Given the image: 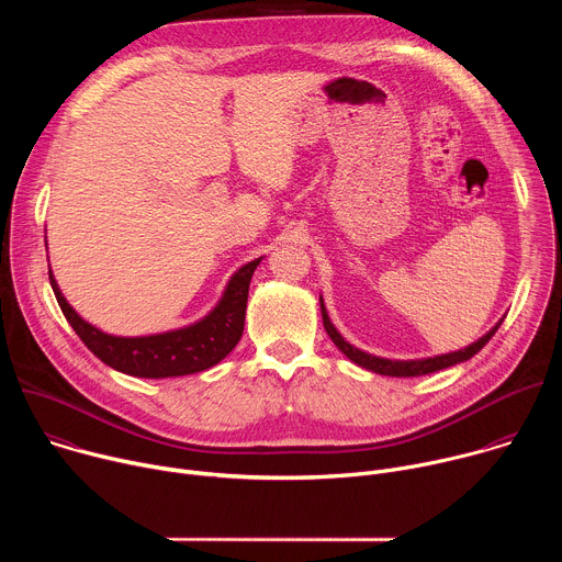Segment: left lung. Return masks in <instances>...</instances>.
<instances>
[{
	"instance_id": "8db88e82",
	"label": "left lung",
	"mask_w": 562,
	"mask_h": 562,
	"mask_svg": "<svg viewBox=\"0 0 562 562\" xmlns=\"http://www.w3.org/2000/svg\"><path fill=\"white\" fill-rule=\"evenodd\" d=\"M319 308H323V323H325V329L329 334V338L334 340V345L349 358L353 360L356 364L373 371V373H380V375H395V378H414V375H427V373H434V371H440V369H447V367H453L458 362H464L469 358H473L480 349H483L492 336L498 331V327L503 325L501 323L487 334L480 338L477 342L469 345L467 349H460V351H453V353H445V356H436V358H425V360H386V358H378V356H371V353H364L356 347H351L340 334L338 329L331 325V319L327 315V308H325V302L323 297H319Z\"/></svg>"
}]
</instances>
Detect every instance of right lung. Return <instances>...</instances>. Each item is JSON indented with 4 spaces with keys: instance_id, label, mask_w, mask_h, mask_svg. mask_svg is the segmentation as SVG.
<instances>
[{
    "instance_id": "obj_1",
    "label": "right lung",
    "mask_w": 562,
    "mask_h": 562,
    "mask_svg": "<svg viewBox=\"0 0 562 562\" xmlns=\"http://www.w3.org/2000/svg\"><path fill=\"white\" fill-rule=\"evenodd\" d=\"M258 265L260 258L237 269L217 306L200 323L142 338H120L95 329L64 300L50 271L48 280L70 327L104 364L135 378H176L211 369L224 360L243 338L249 282Z\"/></svg>"
}]
</instances>
